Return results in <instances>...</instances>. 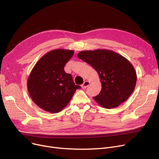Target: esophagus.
Returning a JSON list of instances; mask_svg holds the SVG:
<instances>
[{
    "label": "esophagus",
    "mask_w": 159,
    "mask_h": 159,
    "mask_svg": "<svg viewBox=\"0 0 159 159\" xmlns=\"http://www.w3.org/2000/svg\"><path fill=\"white\" fill-rule=\"evenodd\" d=\"M90 84V82L89 81H84V83H83L82 85L81 86V87L83 88V89H86L89 85Z\"/></svg>",
    "instance_id": "1"
}]
</instances>
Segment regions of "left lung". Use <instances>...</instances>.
Masks as SVG:
<instances>
[{"mask_svg": "<svg viewBox=\"0 0 159 159\" xmlns=\"http://www.w3.org/2000/svg\"><path fill=\"white\" fill-rule=\"evenodd\" d=\"M77 56L98 73L102 89L93 98L101 106L107 109L118 107L134 91L137 73L126 58L105 49L85 50Z\"/></svg>", "mask_w": 159, "mask_h": 159, "instance_id": "obj_1", "label": "left lung"}]
</instances>
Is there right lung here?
<instances>
[{"mask_svg": "<svg viewBox=\"0 0 159 159\" xmlns=\"http://www.w3.org/2000/svg\"><path fill=\"white\" fill-rule=\"evenodd\" d=\"M74 54L73 50L56 49L42 57L33 67L27 81L28 93L34 103L46 111L57 113L70 102L75 85L64 66Z\"/></svg>", "mask_w": 159, "mask_h": 159, "instance_id": "add662e5", "label": "right lung"}]
</instances>
